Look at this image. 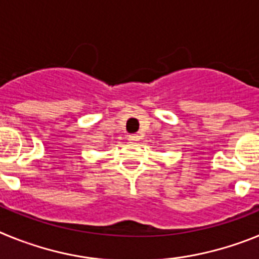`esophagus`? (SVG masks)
Returning <instances> with one entry per match:
<instances>
[{
  "mask_svg": "<svg viewBox=\"0 0 259 259\" xmlns=\"http://www.w3.org/2000/svg\"><path fill=\"white\" fill-rule=\"evenodd\" d=\"M140 140V136L139 135H128V141L130 143H137Z\"/></svg>",
  "mask_w": 259,
  "mask_h": 259,
  "instance_id": "1",
  "label": "esophagus"
}]
</instances>
